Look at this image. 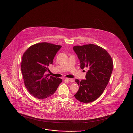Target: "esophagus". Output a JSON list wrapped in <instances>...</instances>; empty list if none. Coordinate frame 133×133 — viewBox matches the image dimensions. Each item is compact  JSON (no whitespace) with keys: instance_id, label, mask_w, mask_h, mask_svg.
Returning <instances> with one entry per match:
<instances>
[{"instance_id":"34e87169","label":"esophagus","mask_w":133,"mask_h":133,"mask_svg":"<svg viewBox=\"0 0 133 133\" xmlns=\"http://www.w3.org/2000/svg\"><path fill=\"white\" fill-rule=\"evenodd\" d=\"M67 80L71 82H74V80L72 78H67Z\"/></svg>"}]
</instances>
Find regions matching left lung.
<instances>
[{"label": "left lung", "instance_id": "left-lung-1", "mask_svg": "<svg viewBox=\"0 0 133 133\" xmlns=\"http://www.w3.org/2000/svg\"><path fill=\"white\" fill-rule=\"evenodd\" d=\"M73 50L80 68L88 70L85 80H75L79 87L74 96L81 102H92L102 94L109 81L113 69L112 58L105 49L96 45L75 46Z\"/></svg>", "mask_w": 133, "mask_h": 133}]
</instances>
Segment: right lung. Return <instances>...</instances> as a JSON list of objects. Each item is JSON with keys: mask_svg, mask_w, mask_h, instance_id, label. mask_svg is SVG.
<instances>
[{"mask_svg": "<svg viewBox=\"0 0 133 133\" xmlns=\"http://www.w3.org/2000/svg\"><path fill=\"white\" fill-rule=\"evenodd\" d=\"M61 46L42 42L33 45L23 55L21 65L26 88L33 97L43 99L53 95L62 79L45 75Z\"/></svg>", "mask_w": 133, "mask_h": 133, "instance_id": "obj_1", "label": "right lung"}]
</instances>
